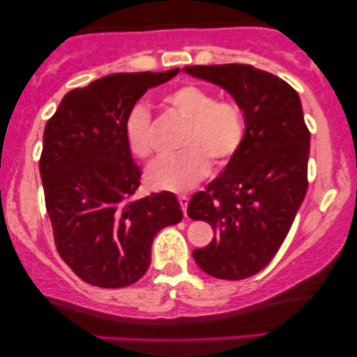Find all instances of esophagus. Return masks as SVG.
<instances>
[{
	"mask_svg": "<svg viewBox=\"0 0 357 357\" xmlns=\"http://www.w3.org/2000/svg\"><path fill=\"white\" fill-rule=\"evenodd\" d=\"M178 202H179V206H181V210H183V213H184V215H186V208H188V202H190V199H188V196H184V195H181V196H178Z\"/></svg>",
	"mask_w": 357,
	"mask_h": 357,
	"instance_id": "34e87169",
	"label": "esophagus"
}]
</instances>
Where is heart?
Returning <instances> with one entry per match:
<instances>
[{
    "label": "heart",
    "instance_id": "b5f03b06",
    "mask_svg": "<svg viewBox=\"0 0 357 357\" xmlns=\"http://www.w3.org/2000/svg\"><path fill=\"white\" fill-rule=\"evenodd\" d=\"M162 104L186 121L181 146L174 155L159 158L147 167L146 179L154 190L186 191L215 167H223L238 153L245 137V114L238 102L216 99L210 89L186 84L169 90ZM124 134L130 153L146 159L153 154L151 114L142 104L134 105L126 117Z\"/></svg>",
    "mask_w": 357,
    "mask_h": 357
}]
</instances>
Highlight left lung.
Returning a JSON list of instances; mask_svg holds the SVG:
<instances>
[{"label": "left lung", "instance_id": "1", "mask_svg": "<svg viewBox=\"0 0 357 357\" xmlns=\"http://www.w3.org/2000/svg\"><path fill=\"white\" fill-rule=\"evenodd\" d=\"M231 93L245 114V137L218 178L192 195L188 216L215 236L192 258L208 275L241 280L272 261L307 191L310 132L297 92L252 65L184 67Z\"/></svg>", "mask_w": 357, "mask_h": 357}]
</instances>
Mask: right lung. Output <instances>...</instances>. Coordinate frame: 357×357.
Masks as SVG:
<instances>
[{"label":"right lung","instance_id":"1","mask_svg":"<svg viewBox=\"0 0 357 357\" xmlns=\"http://www.w3.org/2000/svg\"><path fill=\"white\" fill-rule=\"evenodd\" d=\"M169 72L114 73L68 92L48 119L40 155L55 247L77 277L102 289L146 273L159 230L183 220L169 191L134 199L141 171L127 146L129 110Z\"/></svg>","mask_w":357,"mask_h":357}]
</instances>
